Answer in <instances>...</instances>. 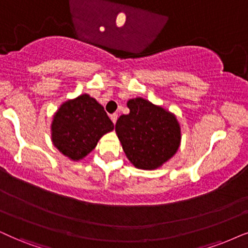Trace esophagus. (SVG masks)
Segmentation results:
<instances>
[{"label": "esophagus", "instance_id": "34e87169", "mask_svg": "<svg viewBox=\"0 0 248 248\" xmlns=\"http://www.w3.org/2000/svg\"><path fill=\"white\" fill-rule=\"evenodd\" d=\"M110 120L114 124H116V121H117V114H112L110 115Z\"/></svg>", "mask_w": 248, "mask_h": 248}]
</instances>
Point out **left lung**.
I'll use <instances>...</instances> for the list:
<instances>
[{
    "label": "left lung",
    "instance_id": "left-lung-1",
    "mask_svg": "<svg viewBox=\"0 0 248 248\" xmlns=\"http://www.w3.org/2000/svg\"><path fill=\"white\" fill-rule=\"evenodd\" d=\"M130 112L115 125L125 155L133 166L152 171L163 166L181 144V126L173 112L143 98L127 101Z\"/></svg>",
    "mask_w": 248,
    "mask_h": 248
}]
</instances>
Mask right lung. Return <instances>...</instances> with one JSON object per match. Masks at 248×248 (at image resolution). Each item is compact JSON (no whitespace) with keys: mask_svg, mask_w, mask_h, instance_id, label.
Masks as SVG:
<instances>
[{"mask_svg":"<svg viewBox=\"0 0 248 248\" xmlns=\"http://www.w3.org/2000/svg\"><path fill=\"white\" fill-rule=\"evenodd\" d=\"M114 124L102 106L88 93L69 99L54 112L51 123L53 146L70 160L88 156Z\"/></svg>","mask_w":248,"mask_h":248,"instance_id":"right-lung-1","label":"right lung"}]
</instances>
